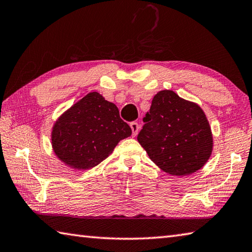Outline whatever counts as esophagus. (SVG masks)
I'll use <instances>...</instances> for the list:
<instances>
[{
	"instance_id": "obj_1",
	"label": "esophagus",
	"mask_w": 252,
	"mask_h": 252,
	"mask_svg": "<svg viewBox=\"0 0 252 252\" xmlns=\"http://www.w3.org/2000/svg\"><path fill=\"white\" fill-rule=\"evenodd\" d=\"M130 126H131V129H132V135L135 136L136 134H138V131L140 129L138 122H131L130 123Z\"/></svg>"
}]
</instances>
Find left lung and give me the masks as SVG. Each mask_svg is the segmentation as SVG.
I'll list each match as a JSON object with an SVG mask.
<instances>
[{
	"mask_svg": "<svg viewBox=\"0 0 252 252\" xmlns=\"http://www.w3.org/2000/svg\"><path fill=\"white\" fill-rule=\"evenodd\" d=\"M138 141L149 158L174 176L200 170L213 152V134L203 109L172 90L154 95Z\"/></svg>",
	"mask_w": 252,
	"mask_h": 252,
	"instance_id": "obj_1",
	"label": "left lung"
}]
</instances>
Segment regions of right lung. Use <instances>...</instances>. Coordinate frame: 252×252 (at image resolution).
<instances>
[{"label":"right lung","mask_w":252,"mask_h":252,"mask_svg":"<svg viewBox=\"0 0 252 252\" xmlns=\"http://www.w3.org/2000/svg\"><path fill=\"white\" fill-rule=\"evenodd\" d=\"M132 133L119 109L97 91L90 93L55 122L52 146L56 157L75 170H88L110 155Z\"/></svg>","instance_id":"right-lung-1"}]
</instances>
